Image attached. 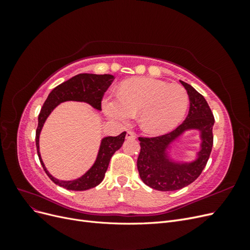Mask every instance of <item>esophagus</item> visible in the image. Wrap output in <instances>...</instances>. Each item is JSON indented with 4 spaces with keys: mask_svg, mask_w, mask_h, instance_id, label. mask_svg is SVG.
I'll use <instances>...</instances> for the list:
<instances>
[{
    "mask_svg": "<svg viewBox=\"0 0 250 250\" xmlns=\"http://www.w3.org/2000/svg\"><path fill=\"white\" fill-rule=\"evenodd\" d=\"M126 139L127 140H134L135 139V133L132 131H127L126 132Z\"/></svg>",
    "mask_w": 250,
    "mask_h": 250,
    "instance_id": "esophagus-1",
    "label": "esophagus"
}]
</instances>
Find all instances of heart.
<instances>
[{
    "mask_svg": "<svg viewBox=\"0 0 250 250\" xmlns=\"http://www.w3.org/2000/svg\"><path fill=\"white\" fill-rule=\"evenodd\" d=\"M188 94L184 86L153 78H132L121 84L118 97H105L102 109L120 124L130 122L140 113V125L151 134L174 129L188 107Z\"/></svg>",
    "mask_w": 250,
    "mask_h": 250,
    "instance_id": "b5f03b06",
    "label": "heart"
}]
</instances>
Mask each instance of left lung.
Here are the masks:
<instances>
[{
	"label": "left lung",
	"mask_w": 250,
	"mask_h": 250,
	"mask_svg": "<svg viewBox=\"0 0 250 250\" xmlns=\"http://www.w3.org/2000/svg\"><path fill=\"white\" fill-rule=\"evenodd\" d=\"M190 99V109L176 129L155 138H139L141 151L138 170L143 183L157 191L180 190L197 179L207 166L213 147V126L215 123L207 100L193 86L181 81ZM196 129L201 132L202 144L198 158L191 163L172 161L167 150L185 131Z\"/></svg>",
	"instance_id": "1"
}]
</instances>
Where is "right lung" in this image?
<instances>
[{
    "label": "right lung",
    "mask_w": 250,
    "mask_h": 250,
    "mask_svg": "<svg viewBox=\"0 0 250 250\" xmlns=\"http://www.w3.org/2000/svg\"><path fill=\"white\" fill-rule=\"evenodd\" d=\"M113 79H115V77L109 74H78L53 89L41 109L39 116V126H37L35 135L37 154H39L44 172L47 173L50 179L54 184L66 188V190L85 191L99 185L104 178L111 156L117 150L122 147L126 132H122L118 137H106L102 139L96 162L92 166V168L85 174H83L81 177L74 180H59L51 175L47 168L44 167V164L42 160L40 153V134L42 128L52 110L58 104L65 101L85 102L92 105L95 109L101 110L102 98L104 93L110 86Z\"/></svg>",
    "instance_id": "right-lung-1"
}]
</instances>
